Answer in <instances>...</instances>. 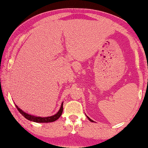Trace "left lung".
Masks as SVG:
<instances>
[{
  "instance_id": "left-lung-1",
  "label": "left lung",
  "mask_w": 148,
  "mask_h": 148,
  "mask_svg": "<svg viewBox=\"0 0 148 148\" xmlns=\"http://www.w3.org/2000/svg\"><path fill=\"white\" fill-rule=\"evenodd\" d=\"M87 117H88V119H89V120H90V121H91V122H94V121H93L92 120V119H90V118H89V117L88 116H87Z\"/></svg>"
}]
</instances>
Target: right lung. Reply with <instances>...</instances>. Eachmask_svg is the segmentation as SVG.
Segmentation results:
<instances>
[{
  "mask_svg": "<svg viewBox=\"0 0 148 148\" xmlns=\"http://www.w3.org/2000/svg\"><path fill=\"white\" fill-rule=\"evenodd\" d=\"M62 105H63V103H62L59 111H58L56 114H54L52 116H48V117H40V116H32V115L28 114L25 112H23V111L21 110V109H20L17 106H16V108H17L18 111H19V112L21 113V114L23 115L25 119H27V120L33 121V122H36V123H50V122H54V121H56L60 116H61L62 110H63V106H62Z\"/></svg>",
  "mask_w": 148,
  "mask_h": 148,
  "instance_id": "right-lung-1",
  "label": "right lung"
}]
</instances>
